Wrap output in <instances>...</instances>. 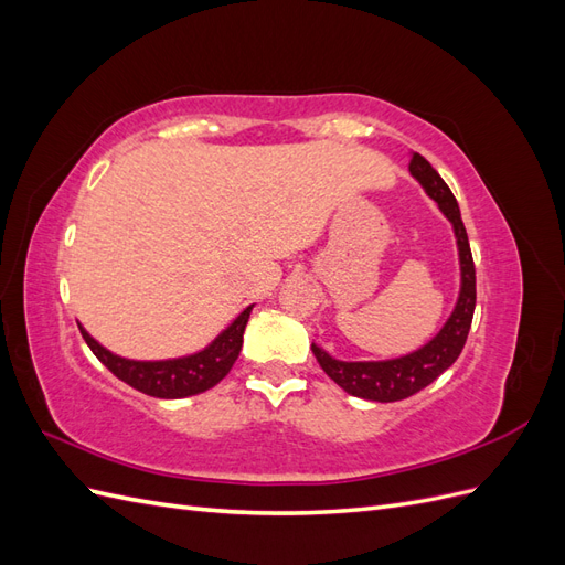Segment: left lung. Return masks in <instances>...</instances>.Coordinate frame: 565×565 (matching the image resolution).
<instances>
[{
  "mask_svg": "<svg viewBox=\"0 0 565 565\" xmlns=\"http://www.w3.org/2000/svg\"><path fill=\"white\" fill-rule=\"evenodd\" d=\"M409 174H413L431 200L438 202V210L448 216L455 228L457 249H459V270H461V287L459 299L455 303V311L443 324V330L424 344L422 349L393 358V361H365V363H347L337 361L328 351L320 347H311L313 355L318 358L320 367L328 377L344 388L351 396L377 401V403H393L415 396L417 391L429 386L446 372L465 349V341L469 337L471 318L476 309V268L471 259V247L467 228L461 224L459 204L448 188V183L440 179L436 169L426 162L419 152H413L409 160Z\"/></svg>",
  "mask_w": 565,
  "mask_h": 565,
  "instance_id": "left-lung-1",
  "label": "left lung"
}]
</instances>
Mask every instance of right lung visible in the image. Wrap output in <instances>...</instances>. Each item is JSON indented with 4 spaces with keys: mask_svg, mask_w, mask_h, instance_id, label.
I'll use <instances>...</instances> for the list:
<instances>
[{
    "mask_svg": "<svg viewBox=\"0 0 565 565\" xmlns=\"http://www.w3.org/2000/svg\"><path fill=\"white\" fill-rule=\"evenodd\" d=\"M249 313L252 306H247V309L237 316L207 349H202L193 355L172 358V361H129V358H119L100 347L82 324L79 332L84 341H87V347L94 351V355L115 374L117 380H122L136 391L146 393V396L185 398L216 386L231 372L243 349V334L247 328Z\"/></svg>",
    "mask_w": 565,
    "mask_h": 565,
    "instance_id": "obj_1",
    "label": "right lung"
}]
</instances>
